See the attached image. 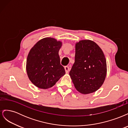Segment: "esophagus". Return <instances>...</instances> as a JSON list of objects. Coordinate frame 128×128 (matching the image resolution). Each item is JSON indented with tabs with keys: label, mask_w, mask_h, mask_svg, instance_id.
<instances>
[{
	"label": "esophagus",
	"mask_w": 128,
	"mask_h": 128,
	"mask_svg": "<svg viewBox=\"0 0 128 128\" xmlns=\"http://www.w3.org/2000/svg\"><path fill=\"white\" fill-rule=\"evenodd\" d=\"M64 69H65V72L66 73H68L69 71V67L68 66H66L64 67Z\"/></svg>",
	"instance_id": "esophagus-1"
}]
</instances>
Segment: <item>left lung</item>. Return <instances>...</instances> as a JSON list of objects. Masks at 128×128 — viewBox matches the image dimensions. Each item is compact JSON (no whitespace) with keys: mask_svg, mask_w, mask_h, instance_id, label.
<instances>
[{"mask_svg":"<svg viewBox=\"0 0 128 128\" xmlns=\"http://www.w3.org/2000/svg\"><path fill=\"white\" fill-rule=\"evenodd\" d=\"M106 73V60L99 46L90 40L77 42L75 62L69 72L76 90L84 94L96 91L104 83Z\"/></svg>","mask_w":128,"mask_h":128,"instance_id":"obj_1","label":"left lung"}]
</instances>
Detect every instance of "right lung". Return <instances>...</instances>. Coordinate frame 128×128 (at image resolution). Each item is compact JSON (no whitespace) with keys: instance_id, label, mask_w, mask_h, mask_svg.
<instances>
[{"instance_id":"right-lung-1","label":"right lung","mask_w":128,"mask_h":128,"mask_svg":"<svg viewBox=\"0 0 128 128\" xmlns=\"http://www.w3.org/2000/svg\"><path fill=\"white\" fill-rule=\"evenodd\" d=\"M61 46L60 41L47 37L38 41L30 50L26 59V72L37 87L51 88L65 74L59 56Z\"/></svg>"}]
</instances>
